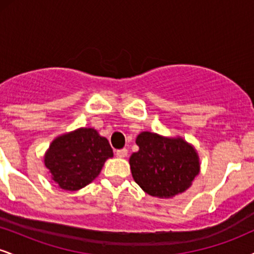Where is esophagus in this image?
Listing matches in <instances>:
<instances>
[{
  "instance_id": "1",
  "label": "esophagus",
  "mask_w": 254,
  "mask_h": 254,
  "mask_svg": "<svg viewBox=\"0 0 254 254\" xmlns=\"http://www.w3.org/2000/svg\"><path fill=\"white\" fill-rule=\"evenodd\" d=\"M127 155V149H125V148L116 151V156L117 157H125Z\"/></svg>"
}]
</instances>
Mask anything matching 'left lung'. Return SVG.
Segmentation results:
<instances>
[{"instance_id": "left-lung-1", "label": "left lung", "mask_w": 254, "mask_h": 254, "mask_svg": "<svg viewBox=\"0 0 254 254\" xmlns=\"http://www.w3.org/2000/svg\"><path fill=\"white\" fill-rule=\"evenodd\" d=\"M138 151L129 164L133 180L145 193L172 198L192 185L200 171L196 148L183 137H167L142 131L136 138Z\"/></svg>"}]
</instances>
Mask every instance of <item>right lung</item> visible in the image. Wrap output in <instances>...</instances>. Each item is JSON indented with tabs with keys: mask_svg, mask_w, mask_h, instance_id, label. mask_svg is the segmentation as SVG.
<instances>
[{
	"mask_svg": "<svg viewBox=\"0 0 254 254\" xmlns=\"http://www.w3.org/2000/svg\"><path fill=\"white\" fill-rule=\"evenodd\" d=\"M112 156L106 137L100 136L94 127H78L51 142L44 155V165L58 188L77 191L92 183Z\"/></svg>",
	"mask_w": 254,
	"mask_h": 254,
	"instance_id": "right-lung-1",
	"label": "right lung"
}]
</instances>
